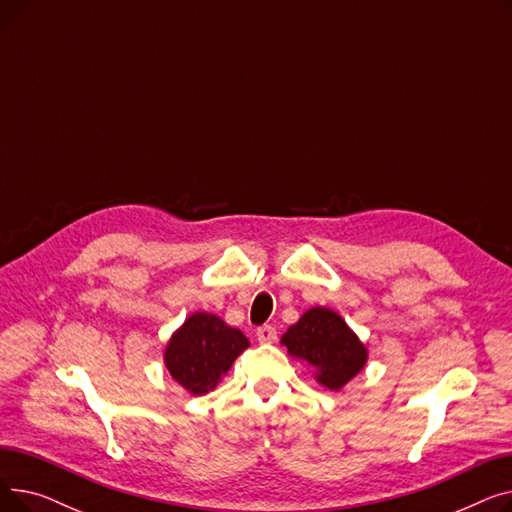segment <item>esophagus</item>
I'll return each mask as SVG.
<instances>
[{
	"mask_svg": "<svg viewBox=\"0 0 512 512\" xmlns=\"http://www.w3.org/2000/svg\"><path fill=\"white\" fill-rule=\"evenodd\" d=\"M257 340L263 344H272L278 340V332L274 326H261L257 328Z\"/></svg>",
	"mask_w": 512,
	"mask_h": 512,
	"instance_id": "obj_1",
	"label": "esophagus"
}]
</instances>
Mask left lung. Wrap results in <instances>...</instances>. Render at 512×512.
Masks as SVG:
<instances>
[{
	"mask_svg": "<svg viewBox=\"0 0 512 512\" xmlns=\"http://www.w3.org/2000/svg\"><path fill=\"white\" fill-rule=\"evenodd\" d=\"M288 353L307 361L317 369V382L330 390H340L363 369L367 361L365 346L344 319L326 309L315 307L303 313L297 324L282 336Z\"/></svg>",
	"mask_w": 512,
	"mask_h": 512,
	"instance_id": "left-lung-1",
	"label": "left lung"
}]
</instances>
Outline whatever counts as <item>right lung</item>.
Segmentation results:
<instances>
[{"mask_svg":"<svg viewBox=\"0 0 512 512\" xmlns=\"http://www.w3.org/2000/svg\"><path fill=\"white\" fill-rule=\"evenodd\" d=\"M249 340L220 317L195 313L172 336L166 348V367L172 378L193 394H207L218 386Z\"/></svg>","mask_w":512,"mask_h":512,"instance_id":"right-lung-1","label":"right lung"}]
</instances>
